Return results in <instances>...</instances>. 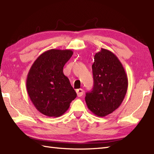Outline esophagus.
I'll use <instances>...</instances> for the list:
<instances>
[{"mask_svg":"<svg viewBox=\"0 0 154 154\" xmlns=\"http://www.w3.org/2000/svg\"><path fill=\"white\" fill-rule=\"evenodd\" d=\"M76 92L79 97H81V96L84 94V91L82 88H79V89H77L76 91Z\"/></svg>","mask_w":154,"mask_h":154,"instance_id":"obj_1","label":"esophagus"}]
</instances>
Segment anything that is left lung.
I'll return each instance as SVG.
<instances>
[{
	"label": "left lung",
	"instance_id": "obj_1",
	"mask_svg": "<svg viewBox=\"0 0 154 154\" xmlns=\"http://www.w3.org/2000/svg\"><path fill=\"white\" fill-rule=\"evenodd\" d=\"M92 69L94 87L87 92L85 101L95 116L105 117L123 101L128 88L127 75L117 57L104 48L94 55Z\"/></svg>",
	"mask_w": 154,
	"mask_h": 154
}]
</instances>
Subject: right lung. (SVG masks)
I'll use <instances>...</instances> for the list:
<instances>
[{
	"instance_id": "add662e5",
	"label": "right lung",
	"mask_w": 154,
	"mask_h": 154,
	"mask_svg": "<svg viewBox=\"0 0 154 154\" xmlns=\"http://www.w3.org/2000/svg\"><path fill=\"white\" fill-rule=\"evenodd\" d=\"M73 53L71 50H48L38 57L29 71L28 95L36 109L45 116H62L76 98L75 91L63 72Z\"/></svg>"
}]
</instances>
